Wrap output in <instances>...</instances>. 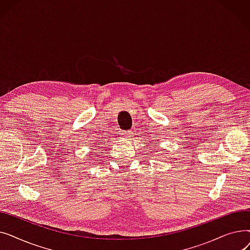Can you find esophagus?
Instances as JSON below:
<instances>
[{"mask_svg": "<svg viewBox=\"0 0 250 250\" xmlns=\"http://www.w3.org/2000/svg\"><path fill=\"white\" fill-rule=\"evenodd\" d=\"M124 137H125V138H127V139H130V137H133V133H132V130H130V129H127V130H125V134H124Z\"/></svg>", "mask_w": 250, "mask_h": 250, "instance_id": "1", "label": "esophagus"}]
</instances>
